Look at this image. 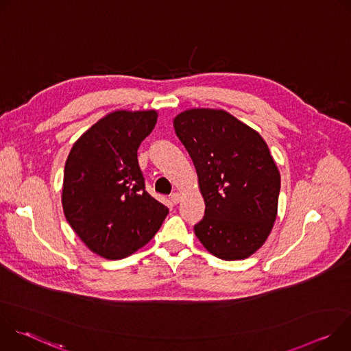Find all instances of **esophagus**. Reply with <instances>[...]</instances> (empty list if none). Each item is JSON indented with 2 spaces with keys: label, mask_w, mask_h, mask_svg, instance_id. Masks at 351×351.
Masks as SVG:
<instances>
[{
  "label": "esophagus",
  "mask_w": 351,
  "mask_h": 351,
  "mask_svg": "<svg viewBox=\"0 0 351 351\" xmlns=\"http://www.w3.org/2000/svg\"><path fill=\"white\" fill-rule=\"evenodd\" d=\"M180 198H182V197H180V194H179V193H173V194L171 195V202H172V204H175V206H176V204H179Z\"/></svg>",
  "instance_id": "1"
}]
</instances>
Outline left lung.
Instances as JSON below:
<instances>
[{"instance_id": "8db88e82", "label": "left lung", "mask_w": 351, "mask_h": 351, "mask_svg": "<svg viewBox=\"0 0 351 351\" xmlns=\"http://www.w3.org/2000/svg\"><path fill=\"white\" fill-rule=\"evenodd\" d=\"M206 203L194 233L221 260H244L269 236L280 173L264 138L226 111L193 108L173 119Z\"/></svg>"}]
</instances>
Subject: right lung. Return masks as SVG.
Instances as JSON below:
<instances>
[{
	"label": "right lung",
	"mask_w": 351,
	"mask_h": 351,
	"mask_svg": "<svg viewBox=\"0 0 351 351\" xmlns=\"http://www.w3.org/2000/svg\"><path fill=\"white\" fill-rule=\"evenodd\" d=\"M157 118L154 110L111 112L84 132L68 156L65 218L91 252L107 260L125 258L145 245L169 213L145 191L137 161Z\"/></svg>",
	"instance_id": "obj_1"
}]
</instances>
